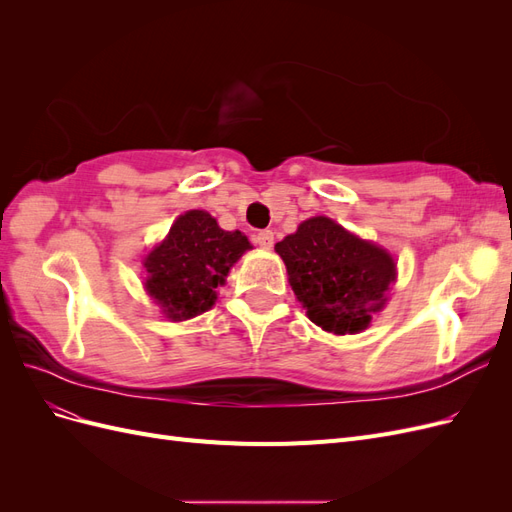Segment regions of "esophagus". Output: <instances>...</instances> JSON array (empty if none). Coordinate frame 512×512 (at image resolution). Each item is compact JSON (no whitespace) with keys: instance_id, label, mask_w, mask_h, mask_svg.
<instances>
[{"instance_id":"obj_1","label":"esophagus","mask_w":512,"mask_h":512,"mask_svg":"<svg viewBox=\"0 0 512 512\" xmlns=\"http://www.w3.org/2000/svg\"><path fill=\"white\" fill-rule=\"evenodd\" d=\"M256 243L260 247H265V250H271L273 243H275V237H273V230H260L256 235Z\"/></svg>"}]
</instances>
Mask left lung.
<instances>
[{
	"instance_id": "8db88e82",
	"label": "left lung",
	"mask_w": 512,
	"mask_h": 512,
	"mask_svg": "<svg viewBox=\"0 0 512 512\" xmlns=\"http://www.w3.org/2000/svg\"><path fill=\"white\" fill-rule=\"evenodd\" d=\"M307 318L335 335L361 333L382 312L397 265L384 247L352 235L331 218H309L275 243Z\"/></svg>"
}]
</instances>
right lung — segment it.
<instances>
[{
  "mask_svg": "<svg viewBox=\"0 0 512 512\" xmlns=\"http://www.w3.org/2000/svg\"><path fill=\"white\" fill-rule=\"evenodd\" d=\"M247 250L243 232L222 230L207 211H185L145 256V290L168 320H190L215 305V288Z\"/></svg>",
  "mask_w": 512,
  "mask_h": 512,
  "instance_id": "1",
  "label": "right lung"
}]
</instances>
